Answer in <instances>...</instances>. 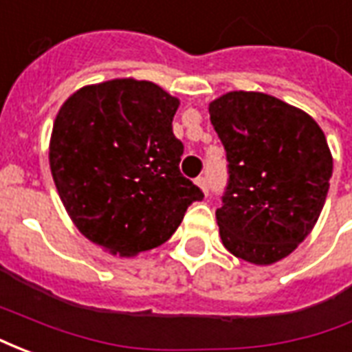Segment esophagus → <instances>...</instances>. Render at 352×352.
<instances>
[{"label":"esophagus","mask_w":352,"mask_h":352,"mask_svg":"<svg viewBox=\"0 0 352 352\" xmlns=\"http://www.w3.org/2000/svg\"><path fill=\"white\" fill-rule=\"evenodd\" d=\"M196 184H198L199 188H201V192H204V194H209V188H207V179L206 177H198V179H196Z\"/></svg>","instance_id":"1"}]
</instances>
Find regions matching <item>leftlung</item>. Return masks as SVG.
Wrapping results in <instances>:
<instances>
[{
    "mask_svg": "<svg viewBox=\"0 0 352 352\" xmlns=\"http://www.w3.org/2000/svg\"><path fill=\"white\" fill-rule=\"evenodd\" d=\"M228 184L217 209L224 247L251 264H273L318 221L333 162L307 113L262 92H228L209 103Z\"/></svg>",
    "mask_w": 352,
    "mask_h": 352,
    "instance_id": "8db88e82",
    "label": "left lung"
}]
</instances>
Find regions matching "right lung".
Returning a JSON list of instances; mask_svg holds the SVG:
<instances>
[{
  "mask_svg": "<svg viewBox=\"0 0 352 352\" xmlns=\"http://www.w3.org/2000/svg\"><path fill=\"white\" fill-rule=\"evenodd\" d=\"M177 107L154 82L113 79L80 88L58 111L49 153L58 194L80 234L113 254L166 243L204 199L179 169Z\"/></svg>",
  "mask_w": 352,
  "mask_h": 352,
  "instance_id": "1",
  "label": "right lung"
}]
</instances>
